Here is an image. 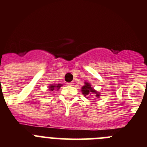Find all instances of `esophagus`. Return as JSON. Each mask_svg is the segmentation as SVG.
<instances>
[{"mask_svg": "<svg viewBox=\"0 0 147 147\" xmlns=\"http://www.w3.org/2000/svg\"><path fill=\"white\" fill-rule=\"evenodd\" d=\"M67 84H68V86H73L74 83H73V82H69V83H67Z\"/></svg>", "mask_w": 147, "mask_h": 147, "instance_id": "1", "label": "esophagus"}]
</instances>
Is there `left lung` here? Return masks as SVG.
Wrapping results in <instances>:
<instances>
[{
  "label": "left lung",
  "instance_id": "left-lung-1",
  "mask_svg": "<svg viewBox=\"0 0 147 147\" xmlns=\"http://www.w3.org/2000/svg\"><path fill=\"white\" fill-rule=\"evenodd\" d=\"M82 94H83L86 97V96H87V97H89V96L91 95L92 93L95 94L96 97H100V94H99V93H97L95 90H94V89L92 87V86H91V85L89 84L85 83V85L84 86H83V87L82 88Z\"/></svg>",
  "mask_w": 147,
  "mask_h": 147
}]
</instances>
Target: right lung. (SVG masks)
I'll return each mask as SVG.
<instances>
[{
    "mask_svg": "<svg viewBox=\"0 0 147 147\" xmlns=\"http://www.w3.org/2000/svg\"><path fill=\"white\" fill-rule=\"evenodd\" d=\"M61 86H62V84H58L57 86H55V85H51V86H49V88H50L49 89H50V91H53L55 89H58Z\"/></svg>",
    "mask_w": 147,
    "mask_h": 147,
    "instance_id": "add662e5",
    "label": "right lung"
}]
</instances>
